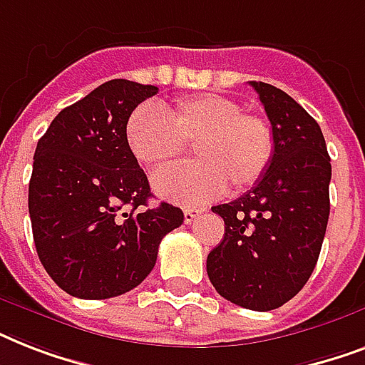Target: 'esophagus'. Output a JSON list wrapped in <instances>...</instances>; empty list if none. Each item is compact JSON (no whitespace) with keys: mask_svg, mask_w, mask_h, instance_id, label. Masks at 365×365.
Segmentation results:
<instances>
[{"mask_svg":"<svg viewBox=\"0 0 365 365\" xmlns=\"http://www.w3.org/2000/svg\"><path fill=\"white\" fill-rule=\"evenodd\" d=\"M200 212L202 210H199V208H185V210H183V220H185V223L195 222V217L199 216Z\"/></svg>","mask_w":365,"mask_h":365,"instance_id":"obj_1","label":"esophagus"}]
</instances>
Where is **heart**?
Segmentation results:
<instances>
[{
    "label": "heart",
    "mask_w": 365,
    "mask_h": 365,
    "mask_svg": "<svg viewBox=\"0 0 365 365\" xmlns=\"http://www.w3.org/2000/svg\"><path fill=\"white\" fill-rule=\"evenodd\" d=\"M125 142L145 168H165L193 145V165L157 172L155 191L182 205H202L222 193L246 191L265 176L274 157V132L263 115L237 100L202 93L155 111L140 106L125 125Z\"/></svg>",
    "instance_id": "obj_1"
}]
</instances>
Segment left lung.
<instances>
[{"label": "left lung", "mask_w": 365, "mask_h": 365, "mask_svg": "<svg viewBox=\"0 0 365 365\" xmlns=\"http://www.w3.org/2000/svg\"><path fill=\"white\" fill-rule=\"evenodd\" d=\"M274 132L265 176L227 205L212 208L225 222L223 240L206 259L222 297L250 311L282 307L311 278L329 217V163L318 123L269 83H250Z\"/></svg>", "instance_id": "left-lung-1"}]
</instances>
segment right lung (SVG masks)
Wrapping results in <instances>:
<instances>
[{
    "label": "right lung",
    "mask_w": 365,
    "mask_h": 365,
    "mask_svg": "<svg viewBox=\"0 0 365 365\" xmlns=\"http://www.w3.org/2000/svg\"><path fill=\"white\" fill-rule=\"evenodd\" d=\"M153 85L111 79L54 117L37 142L28 210L39 261L66 294L117 297L143 282L166 233L183 223L126 148L125 125Z\"/></svg>",
    "instance_id": "1"
}]
</instances>
